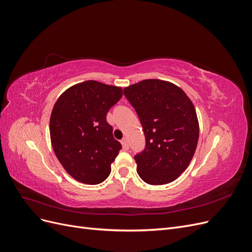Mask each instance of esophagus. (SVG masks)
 Returning a JSON list of instances; mask_svg holds the SVG:
<instances>
[{"label":"esophagus","mask_w":252,"mask_h":252,"mask_svg":"<svg viewBox=\"0 0 252 252\" xmlns=\"http://www.w3.org/2000/svg\"><path fill=\"white\" fill-rule=\"evenodd\" d=\"M121 143H122V146H123L124 150H128L129 149V144H128L127 139H123V140L121 141Z\"/></svg>","instance_id":"1"}]
</instances>
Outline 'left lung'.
<instances>
[{
  "label": "left lung",
  "instance_id": "obj_1",
  "mask_svg": "<svg viewBox=\"0 0 252 252\" xmlns=\"http://www.w3.org/2000/svg\"><path fill=\"white\" fill-rule=\"evenodd\" d=\"M138 113L146 147L134 157L140 178L150 185L177 180L191 162L199 141V120L191 100L179 86L157 79L124 88Z\"/></svg>",
  "mask_w": 252,
  "mask_h": 252
}]
</instances>
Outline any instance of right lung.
Listing matches in <instances>:
<instances>
[{
  "label": "right lung",
  "instance_id": "right-lung-1",
  "mask_svg": "<svg viewBox=\"0 0 252 252\" xmlns=\"http://www.w3.org/2000/svg\"><path fill=\"white\" fill-rule=\"evenodd\" d=\"M122 95V87L90 80L66 89L53 106L52 148L74 180L96 185L110 174L122 145L114 140L106 116Z\"/></svg>",
  "mask_w": 252,
  "mask_h": 252
}]
</instances>
